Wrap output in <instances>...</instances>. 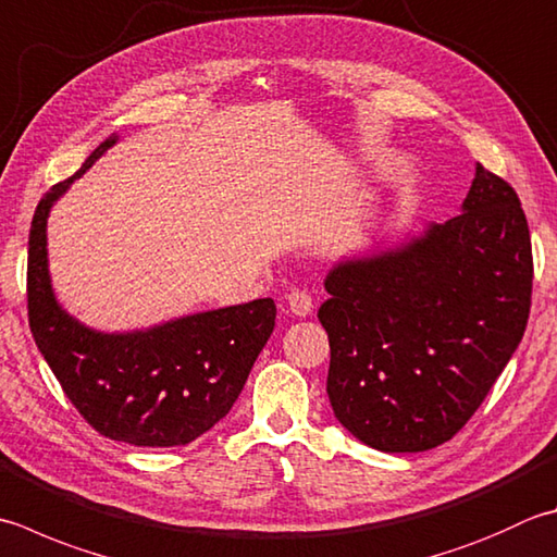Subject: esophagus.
I'll use <instances>...</instances> for the list:
<instances>
[{"mask_svg": "<svg viewBox=\"0 0 557 557\" xmlns=\"http://www.w3.org/2000/svg\"><path fill=\"white\" fill-rule=\"evenodd\" d=\"M287 309L294 313V315H309L313 311V299L309 292L304 289H292L287 294Z\"/></svg>", "mask_w": 557, "mask_h": 557, "instance_id": "34e87169", "label": "esophagus"}]
</instances>
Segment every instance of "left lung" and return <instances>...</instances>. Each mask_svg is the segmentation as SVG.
I'll return each mask as SVG.
<instances>
[{"instance_id": "1", "label": "left lung", "mask_w": 557, "mask_h": 557, "mask_svg": "<svg viewBox=\"0 0 557 557\" xmlns=\"http://www.w3.org/2000/svg\"><path fill=\"white\" fill-rule=\"evenodd\" d=\"M531 236L515 188L475 163L461 214L325 275L329 398L386 454L449 442L515 355L531 309Z\"/></svg>"}]
</instances>
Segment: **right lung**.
<instances>
[{"label": "right lung", "mask_w": 557, "mask_h": 557, "mask_svg": "<svg viewBox=\"0 0 557 557\" xmlns=\"http://www.w3.org/2000/svg\"><path fill=\"white\" fill-rule=\"evenodd\" d=\"M115 141L113 135L98 145L36 207L28 236L30 333L74 408L103 437L135 446L190 444L232 410L277 309L272 299H256L127 333L94 331L62 309L48 270V216Z\"/></svg>", "instance_id": "right-lung-1"}]
</instances>
